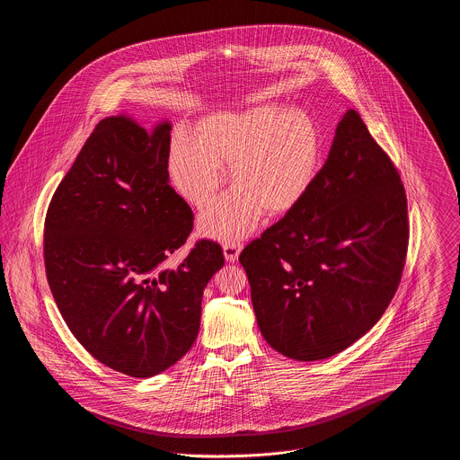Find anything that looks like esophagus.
Returning <instances> with one entry per match:
<instances>
[{"label":"esophagus","mask_w":460,"mask_h":460,"mask_svg":"<svg viewBox=\"0 0 460 460\" xmlns=\"http://www.w3.org/2000/svg\"><path fill=\"white\" fill-rule=\"evenodd\" d=\"M240 243H226L224 244V259L229 263H234L240 257Z\"/></svg>","instance_id":"obj_1"}]
</instances>
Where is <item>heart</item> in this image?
<instances>
[{"mask_svg": "<svg viewBox=\"0 0 460 460\" xmlns=\"http://www.w3.org/2000/svg\"><path fill=\"white\" fill-rule=\"evenodd\" d=\"M324 143L319 124L302 110L263 105L241 113L203 117L193 131L175 136L167 155L175 190L191 207L205 210L227 171L234 190L198 224L201 234L236 241L263 214L283 217L295 210L323 167Z\"/></svg>", "mask_w": 460, "mask_h": 460, "instance_id": "b5f03b06", "label": "heart"}]
</instances>
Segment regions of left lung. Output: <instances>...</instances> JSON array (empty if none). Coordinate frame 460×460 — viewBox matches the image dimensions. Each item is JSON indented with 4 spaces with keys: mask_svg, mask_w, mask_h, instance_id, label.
I'll list each match as a JSON object with an SVG mask.
<instances>
[{
    "mask_svg": "<svg viewBox=\"0 0 460 460\" xmlns=\"http://www.w3.org/2000/svg\"><path fill=\"white\" fill-rule=\"evenodd\" d=\"M407 243L400 175L349 110L305 199L241 252L265 341L302 362L349 349L390 305Z\"/></svg>",
    "mask_w": 460,
    "mask_h": 460,
    "instance_id": "left-lung-1",
    "label": "left lung"
}]
</instances>
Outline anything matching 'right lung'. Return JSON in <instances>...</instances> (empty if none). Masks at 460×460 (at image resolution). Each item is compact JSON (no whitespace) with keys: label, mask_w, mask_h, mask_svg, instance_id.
I'll list each match as a JSON object with an SVG mask.
<instances>
[{"label":"right lung","mask_w":460,"mask_h":460,"mask_svg":"<svg viewBox=\"0 0 460 460\" xmlns=\"http://www.w3.org/2000/svg\"><path fill=\"white\" fill-rule=\"evenodd\" d=\"M169 120L146 131L120 113L103 119L51 198L44 222L49 289L77 341L110 369L152 377L197 340L201 296L224 265L198 241L167 265L193 229L169 184Z\"/></svg>","instance_id":"add662e5"}]
</instances>
